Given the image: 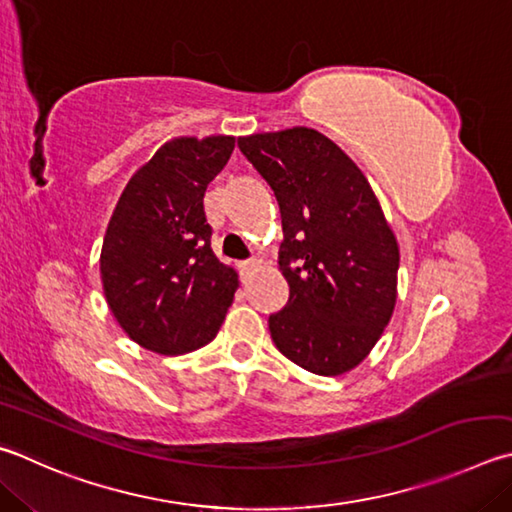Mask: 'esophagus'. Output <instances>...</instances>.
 <instances>
[{
  "label": "esophagus",
  "instance_id": "1",
  "mask_svg": "<svg viewBox=\"0 0 512 512\" xmlns=\"http://www.w3.org/2000/svg\"><path fill=\"white\" fill-rule=\"evenodd\" d=\"M257 266H259V262H257V259H255V257H253V259H246V262H241V264H239V268H241V273H246V275H248V273H253Z\"/></svg>",
  "mask_w": 512,
  "mask_h": 512
}]
</instances>
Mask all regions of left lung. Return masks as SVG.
<instances>
[{"instance_id": "8db88e82", "label": "left lung", "mask_w": 512, "mask_h": 512, "mask_svg": "<svg viewBox=\"0 0 512 512\" xmlns=\"http://www.w3.org/2000/svg\"><path fill=\"white\" fill-rule=\"evenodd\" d=\"M237 145L280 203L288 302L268 318L275 347L311 374H345L394 313V232L365 174L315 129L253 134Z\"/></svg>"}]
</instances>
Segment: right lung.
Here are the masks:
<instances>
[{
  "mask_svg": "<svg viewBox=\"0 0 512 512\" xmlns=\"http://www.w3.org/2000/svg\"><path fill=\"white\" fill-rule=\"evenodd\" d=\"M235 138H174L120 194L102 241L100 275L111 313L138 345L179 356L217 336L237 273L210 248L203 210Z\"/></svg>",
  "mask_w": 512,
  "mask_h": 512,
  "instance_id": "add662e5",
  "label": "right lung"
}]
</instances>
